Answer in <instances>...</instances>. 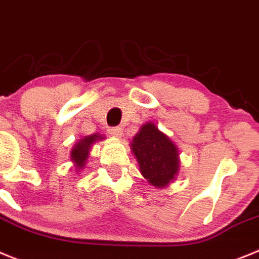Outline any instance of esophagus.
<instances>
[{
    "label": "esophagus",
    "mask_w": 259,
    "mask_h": 259,
    "mask_svg": "<svg viewBox=\"0 0 259 259\" xmlns=\"http://www.w3.org/2000/svg\"><path fill=\"white\" fill-rule=\"evenodd\" d=\"M108 133L112 137H115V138H120L121 135H122V129H121L120 126H115V127H111V129L108 130Z\"/></svg>",
    "instance_id": "1"
}]
</instances>
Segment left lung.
<instances>
[{"mask_svg": "<svg viewBox=\"0 0 259 259\" xmlns=\"http://www.w3.org/2000/svg\"><path fill=\"white\" fill-rule=\"evenodd\" d=\"M142 176L156 188H164L179 171L178 148L153 122L142 125L130 143Z\"/></svg>", "mask_w": 259, "mask_h": 259, "instance_id": "8db88e82", "label": "left lung"}]
</instances>
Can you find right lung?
<instances>
[{
    "instance_id": "1",
    "label": "right lung",
    "mask_w": 259,
    "mask_h": 259,
    "mask_svg": "<svg viewBox=\"0 0 259 259\" xmlns=\"http://www.w3.org/2000/svg\"><path fill=\"white\" fill-rule=\"evenodd\" d=\"M104 139V135L99 134H93L88 135V137H83L81 138L77 143L74 144V147L71 151V160L74 162V166L76 169H82L86 164V160L89 157L90 148H92L93 144L98 141H102Z\"/></svg>"
}]
</instances>
